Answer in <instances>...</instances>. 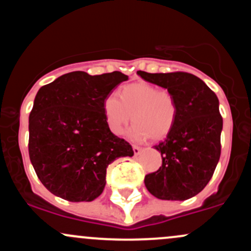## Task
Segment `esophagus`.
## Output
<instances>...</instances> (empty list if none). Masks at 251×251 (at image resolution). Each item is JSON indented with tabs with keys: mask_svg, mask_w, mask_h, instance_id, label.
I'll list each match as a JSON object with an SVG mask.
<instances>
[{
	"mask_svg": "<svg viewBox=\"0 0 251 251\" xmlns=\"http://www.w3.org/2000/svg\"><path fill=\"white\" fill-rule=\"evenodd\" d=\"M140 151H142V148L138 147V145H133V152H134V155H136V156L139 155Z\"/></svg>",
	"mask_w": 251,
	"mask_h": 251,
	"instance_id": "esophagus-1",
	"label": "esophagus"
}]
</instances>
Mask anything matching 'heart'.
<instances>
[{"label": "heart", "instance_id": "obj_1", "mask_svg": "<svg viewBox=\"0 0 251 251\" xmlns=\"http://www.w3.org/2000/svg\"><path fill=\"white\" fill-rule=\"evenodd\" d=\"M118 95L104 99L106 123L113 133L120 136L128 123H134L128 136L134 140L150 137L163 139L175 125L177 106L172 93L149 82H136L125 85Z\"/></svg>", "mask_w": 251, "mask_h": 251}]
</instances>
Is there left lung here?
<instances>
[{
  "mask_svg": "<svg viewBox=\"0 0 251 251\" xmlns=\"http://www.w3.org/2000/svg\"><path fill=\"white\" fill-rule=\"evenodd\" d=\"M137 74L169 90L177 106L172 132L155 145L161 151L162 167L145 176V187L162 200L189 199L210 182L219 161L223 118L218 98L192 74H149L140 70Z\"/></svg>",
  "mask_w": 251,
  "mask_h": 251,
  "instance_id": "left-lung-1",
  "label": "left lung"
}]
</instances>
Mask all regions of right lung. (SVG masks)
Instances as JSON below:
<instances>
[{
    "label": "right lung",
    "mask_w": 251,
    "mask_h": 251,
    "mask_svg": "<svg viewBox=\"0 0 251 251\" xmlns=\"http://www.w3.org/2000/svg\"><path fill=\"white\" fill-rule=\"evenodd\" d=\"M128 76L74 71L43 85L29 114L28 152L41 183L68 201H92L103 192L107 167L133 156L130 143L106 123L104 99Z\"/></svg>",
    "instance_id": "add662e5"
}]
</instances>
